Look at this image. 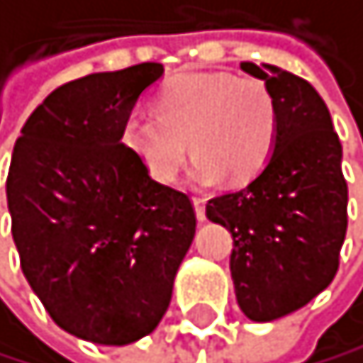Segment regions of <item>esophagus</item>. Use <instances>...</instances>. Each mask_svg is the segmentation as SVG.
<instances>
[{
  "label": "esophagus",
  "instance_id": "1",
  "mask_svg": "<svg viewBox=\"0 0 363 363\" xmlns=\"http://www.w3.org/2000/svg\"><path fill=\"white\" fill-rule=\"evenodd\" d=\"M194 208H196V219L199 222H203L206 219V199L194 196Z\"/></svg>",
  "mask_w": 363,
  "mask_h": 363
}]
</instances>
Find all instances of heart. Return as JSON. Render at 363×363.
Here are the masks:
<instances>
[{
    "label": "heart",
    "instance_id": "heart-1",
    "mask_svg": "<svg viewBox=\"0 0 363 363\" xmlns=\"http://www.w3.org/2000/svg\"><path fill=\"white\" fill-rule=\"evenodd\" d=\"M277 102L261 79L228 72H180L155 96V114L135 111L123 123V144L157 183H171L187 157L189 178L213 185L224 174L254 178L277 144Z\"/></svg>",
    "mask_w": 363,
    "mask_h": 363
}]
</instances>
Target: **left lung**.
<instances>
[{"label": "left lung", "mask_w": 363, "mask_h": 363, "mask_svg": "<svg viewBox=\"0 0 363 363\" xmlns=\"http://www.w3.org/2000/svg\"><path fill=\"white\" fill-rule=\"evenodd\" d=\"M277 102V144L247 187L208 201L206 215L233 235L235 300L270 323L320 295L339 272L347 231L343 148L330 109L306 79L270 63H240Z\"/></svg>", "instance_id": "left-lung-1"}]
</instances>
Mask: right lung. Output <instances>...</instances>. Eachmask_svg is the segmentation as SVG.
Masks as SVG:
<instances>
[{
	"mask_svg": "<svg viewBox=\"0 0 363 363\" xmlns=\"http://www.w3.org/2000/svg\"><path fill=\"white\" fill-rule=\"evenodd\" d=\"M162 63L61 84L13 148L6 199L22 272L61 330L100 345L150 334L196 231L189 194L153 180L123 123Z\"/></svg>",
	"mask_w": 363,
	"mask_h": 363,
	"instance_id": "1",
	"label": "right lung"
}]
</instances>
